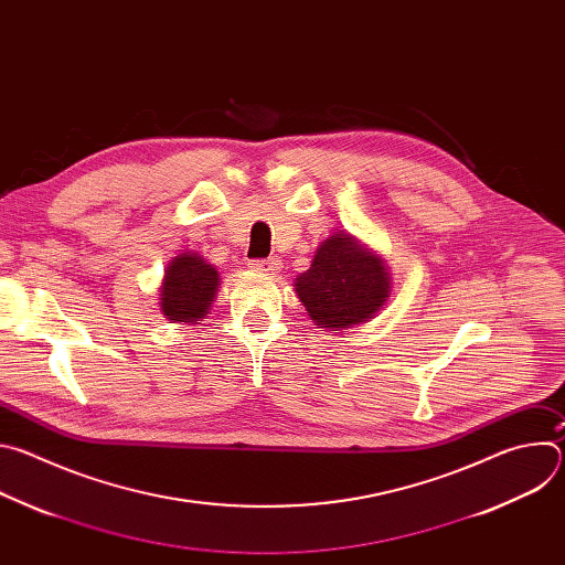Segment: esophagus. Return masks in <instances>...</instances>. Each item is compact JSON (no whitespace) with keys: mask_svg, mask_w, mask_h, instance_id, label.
Segmentation results:
<instances>
[{"mask_svg":"<svg viewBox=\"0 0 565 565\" xmlns=\"http://www.w3.org/2000/svg\"><path fill=\"white\" fill-rule=\"evenodd\" d=\"M248 266H250L253 270H257V273L275 275V273H279V268H281V262H279V259H275V257H270V259H253Z\"/></svg>","mask_w":565,"mask_h":565,"instance_id":"esophagus-1","label":"esophagus"}]
</instances>
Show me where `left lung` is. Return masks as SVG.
<instances>
[{"label":"left lung","mask_w":565,"mask_h":565,"mask_svg":"<svg viewBox=\"0 0 565 565\" xmlns=\"http://www.w3.org/2000/svg\"><path fill=\"white\" fill-rule=\"evenodd\" d=\"M319 329H349L369 321L388 297L382 259L373 257L349 234H335L319 246L310 268L295 281Z\"/></svg>","instance_id":"8db88e82"}]
</instances>
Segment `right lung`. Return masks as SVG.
Instances as JSON below:
<instances>
[{
    "instance_id": "obj_1",
    "label": "right lung",
    "mask_w": 565,
    "mask_h": 565,
    "mask_svg": "<svg viewBox=\"0 0 565 565\" xmlns=\"http://www.w3.org/2000/svg\"><path fill=\"white\" fill-rule=\"evenodd\" d=\"M218 273L196 255H179L160 288V308L174 321H201L210 310Z\"/></svg>"
}]
</instances>
